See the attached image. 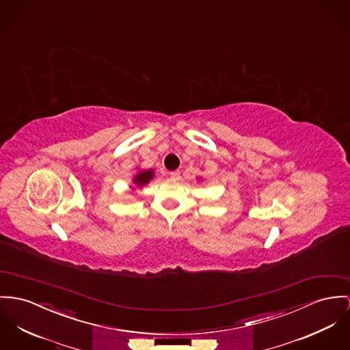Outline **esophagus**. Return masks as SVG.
<instances>
[{"mask_svg": "<svg viewBox=\"0 0 350 350\" xmlns=\"http://www.w3.org/2000/svg\"><path fill=\"white\" fill-rule=\"evenodd\" d=\"M169 176H170V178H173V180H176V178H178V177H180V172H178V170H174V172H170V173H169Z\"/></svg>", "mask_w": 350, "mask_h": 350, "instance_id": "34e87169", "label": "esophagus"}]
</instances>
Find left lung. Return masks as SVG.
<instances>
[{"label":"left lung","mask_w":350,"mask_h":350,"mask_svg":"<svg viewBox=\"0 0 350 350\" xmlns=\"http://www.w3.org/2000/svg\"><path fill=\"white\" fill-rule=\"evenodd\" d=\"M198 180H200V178H198Z\"/></svg>","instance_id":"1"}]
</instances>
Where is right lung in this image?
<instances>
[{"label":"right lung","mask_w":350,"mask_h":350,"mask_svg":"<svg viewBox=\"0 0 350 350\" xmlns=\"http://www.w3.org/2000/svg\"><path fill=\"white\" fill-rule=\"evenodd\" d=\"M154 177V170L153 169H139L135 176H133V185H131L132 190L135 189L144 188L148 185Z\"/></svg>","instance_id":"1"}]
</instances>
